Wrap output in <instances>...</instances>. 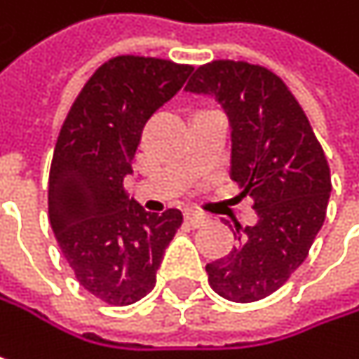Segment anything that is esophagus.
I'll return each mask as SVG.
<instances>
[{
    "label": "esophagus",
    "mask_w": 359,
    "mask_h": 359,
    "mask_svg": "<svg viewBox=\"0 0 359 359\" xmlns=\"http://www.w3.org/2000/svg\"><path fill=\"white\" fill-rule=\"evenodd\" d=\"M184 220H187V224H191L193 229H197V226H203L210 218H208L205 214H201V212L189 210V212H184Z\"/></svg>",
    "instance_id": "1"
}]
</instances>
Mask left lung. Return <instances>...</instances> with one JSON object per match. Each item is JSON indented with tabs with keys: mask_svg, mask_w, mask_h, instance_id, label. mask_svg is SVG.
I'll return each mask as SVG.
<instances>
[{
	"mask_svg": "<svg viewBox=\"0 0 359 359\" xmlns=\"http://www.w3.org/2000/svg\"><path fill=\"white\" fill-rule=\"evenodd\" d=\"M218 100L231 120V177L253 197L257 222L241 229L229 255L205 266L210 287L237 304L278 291L304 264L323 229L330 168L295 95L272 70L214 60L184 87Z\"/></svg>",
	"mask_w": 359,
	"mask_h": 359,
	"instance_id": "left-lung-1",
	"label": "left lung"
}]
</instances>
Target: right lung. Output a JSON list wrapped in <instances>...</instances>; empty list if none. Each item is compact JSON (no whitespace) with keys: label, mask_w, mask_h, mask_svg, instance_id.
<instances>
[{"label":"right lung","mask_w":359,"mask_h":359,"mask_svg":"<svg viewBox=\"0 0 359 359\" xmlns=\"http://www.w3.org/2000/svg\"><path fill=\"white\" fill-rule=\"evenodd\" d=\"M193 66L116 55L85 83L68 111L49 168L47 210L55 241L76 280L109 306H130L156 287L180 210L145 212L128 199L145 122L172 100Z\"/></svg>","instance_id":"right-lung-1"}]
</instances>
